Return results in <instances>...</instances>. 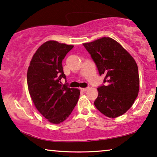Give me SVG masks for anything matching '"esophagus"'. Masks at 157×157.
<instances>
[{
    "label": "esophagus",
    "mask_w": 157,
    "mask_h": 157,
    "mask_svg": "<svg viewBox=\"0 0 157 157\" xmlns=\"http://www.w3.org/2000/svg\"><path fill=\"white\" fill-rule=\"evenodd\" d=\"M89 87H83V88H80V90L82 91H86L87 90H88Z\"/></svg>",
    "instance_id": "obj_1"
}]
</instances>
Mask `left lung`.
I'll return each mask as SVG.
<instances>
[{"label": "left lung", "mask_w": 157, "mask_h": 157, "mask_svg": "<svg viewBox=\"0 0 157 157\" xmlns=\"http://www.w3.org/2000/svg\"><path fill=\"white\" fill-rule=\"evenodd\" d=\"M95 62L103 83L98 87L94 102L99 111L108 118L124 114L134 103L139 90L138 66L131 54L120 44L103 37L83 44Z\"/></svg>", "instance_id": "8db88e82"}]
</instances>
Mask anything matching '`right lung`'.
I'll use <instances>...</instances> for the list:
<instances>
[{
    "instance_id": "obj_1",
    "label": "right lung",
    "mask_w": 157,
    "mask_h": 157,
    "mask_svg": "<svg viewBox=\"0 0 157 157\" xmlns=\"http://www.w3.org/2000/svg\"><path fill=\"white\" fill-rule=\"evenodd\" d=\"M74 46L48 41L33 54L27 72L29 94L36 109L50 123L58 124L68 118L78 101L80 92L70 88L62 60Z\"/></svg>"
}]
</instances>
